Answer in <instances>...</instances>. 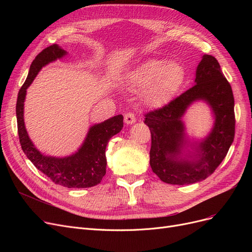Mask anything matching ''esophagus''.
<instances>
[{"instance_id": "1", "label": "esophagus", "mask_w": 252, "mask_h": 252, "mask_svg": "<svg viewBox=\"0 0 252 252\" xmlns=\"http://www.w3.org/2000/svg\"><path fill=\"white\" fill-rule=\"evenodd\" d=\"M125 123L126 125H133L136 123V117H135V114L131 113V112H128V113H126L125 115Z\"/></svg>"}]
</instances>
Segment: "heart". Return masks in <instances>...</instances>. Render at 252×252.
I'll return each instance as SVG.
<instances>
[{
  "mask_svg": "<svg viewBox=\"0 0 252 252\" xmlns=\"http://www.w3.org/2000/svg\"><path fill=\"white\" fill-rule=\"evenodd\" d=\"M184 79L185 70L179 62L151 59L129 73L127 85L135 90L144 88L142 92L144 102L157 107L173 97Z\"/></svg>",
  "mask_w": 252,
  "mask_h": 252,
  "instance_id": "b5f03b06",
  "label": "heart"
}]
</instances>
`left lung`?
<instances>
[{
	"label": "left lung",
	"mask_w": 252,
	"mask_h": 252,
	"mask_svg": "<svg viewBox=\"0 0 252 252\" xmlns=\"http://www.w3.org/2000/svg\"><path fill=\"white\" fill-rule=\"evenodd\" d=\"M202 100L214 114L206 137L190 141L182 117L189 106ZM151 131L150 165L162 182L189 185L205 180L226 157L235 136L234 96L218 60L203 55L195 85L164 107L145 115Z\"/></svg>",
	"instance_id": "8db88e82"
}]
</instances>
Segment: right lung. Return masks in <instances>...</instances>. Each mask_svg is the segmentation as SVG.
Returning <instances> with one entry per match:
<instances>
[{"mask_svg":"<svg viewBox=\"0 0 252 252\" xmlns=\"http://www.w3.org/2000/svg\"><path fill=\"white\" fill-rule=\"evenodd\" d=\"M67 55L57 44L43 50L32 61L30 72L19 90L16 103L18 136L24 154L33 165L57 185L67 188H90L98 185L106 174V147L109 140L124 127V116L115 115L103 123L92 126L78 150L65 157L47 156L39 152L29 137L24 125L26 90L44 66Z\"/></svg>","mask_w":252,"mask_h":252,"instance_id":"1","label":"right lung"}]
</instances>
